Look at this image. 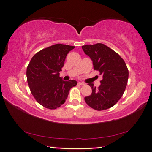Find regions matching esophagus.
<instances>
[{"instance_id":"esophagus-1","label":"esophagus","mask_w":152,"mask_h":152,"mask_svg":"<svg viewBox=\"0 0 152 152\" xmlns=\"http://www.w3.org/2000/svg\"><path fill=\"white\" fill-rule=\"evenodd\" d=\"M78 84L80 85H85L84 83H83V82H79Z\"/></svg>"}]
</instances>
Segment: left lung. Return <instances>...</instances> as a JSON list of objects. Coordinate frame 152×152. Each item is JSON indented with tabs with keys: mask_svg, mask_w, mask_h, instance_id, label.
<instances>
[{
	"mask_svg": "<svg viewBox=\"0 0 152 152\" xmlns=\"http://www.w3.org/2000/svg\"><path fill=\"white\" fill-rule=\"evenodd\" d=\"M82 49L93 61L94 69L102 75L98 88L88 84L92 93L85 96V101L94 110H107L116 104L126 89L128 79L126 65L118 53L103 44L83 45Z\"/></svg>",
	"mask_w": 152,
	"mask_h": 152,
	"instance_id": "8db88e82",
	"label": "left lung"
}]
</instances>
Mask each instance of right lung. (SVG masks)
<instances>
[{"label": "right lung", "mask_w": 152, "mask_h": 152, "mask_svg": "<svg viewBox=\"0 0 152 152\" xmlns=\"http://www.w3.org/2000/svg\"><path fill=\"white\" fill-rule=\"evenodd\" d=\"M75 46L58 44L38 51L31 59L26 77L31 93L39 104L56 109L64 104L75 80L64 81L59 77L67 53Z\"/></svg>", "instance_id": "add662e5"}]
</instances>
